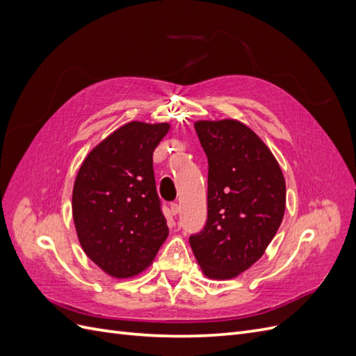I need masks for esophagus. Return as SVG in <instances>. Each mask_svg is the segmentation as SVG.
<instances>
[{"label": "esophagus", "mask_w": 356, "mask_h": 356, "mask_svg": "<svg viewBox=\"0 0 356 356\" xmlns=\"http://www.w3.org/2000/svg\"><path fill=\"white\" fill-rule=\"evenodd\" d=\"M178 212H179L178 203H170V213H172V215H177Z\"/></svg>", "instance_id": "1"}]
</instances>
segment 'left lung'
<instances>
[{"instance_id":"1","label":"left lung","mask_w":356,"mask_h":356,"mask_svg":"<svg viewBox=\"0 0 356 356\" xmlns=\"http://www.w3.org/2000/svg\"><path fill=\"white\" fill-rule=\"evenodd\" d=\"M195 129L208 157V221L190 245L204 275L230 279L275 238L285 212V179L270 149L241 122H197Z\"/></svg>"}]
</instances>
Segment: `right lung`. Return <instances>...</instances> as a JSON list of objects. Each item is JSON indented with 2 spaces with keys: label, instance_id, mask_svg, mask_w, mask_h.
<instances>
[{
  "label": "right lung",
  "instance_id": "right-lung-1",
  "mask_svg": "<svg viewBox=\"0 0 356 356\" xmlns=\"http://www.w3.org/2000/svg\"><path fill=\"white\" fill-rule=\"evenodd\" d=\"M169 124L132 122L95 147L75 178L72 215L84 252L104 272L131 277L168 238L153 152Z\"/></svg>",
  "mask_w": 356,
  "mask_h": 356
}]
</instances>
